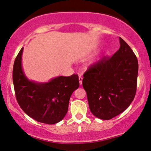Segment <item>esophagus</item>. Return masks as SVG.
<instances>
[{
	"label": "esophagus",
	"instance_id": "34e87169",
	"mask_svg": "<svg viewBox=\"0 0 151 151\" xmlns=\"http://www.w3.org/2000/svg\"><path fill=\"white\" fill-rule=\"evenodd\" d=\"M78 80H79V83H80V85H82V81H83V77H82V76H79V77H78Z\"/></svg>",
	"mask_w": 151,
	"mask_h": 151
}]
</instances>
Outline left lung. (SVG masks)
Instances as JSON below:
<instances>
[{"label": "left lung", "instance_id": "left-lung-1", "mask_svg": "<svg viewBox=\"0 0 151 151\" xmlns=\"http://www.w3.org/2000/svg\"><path fill=\"white\" fill-rule=\"evenodd\" d=\"M119 40L120 47L113 56H104L83 75V87L91 111L105 120L125 111L136 91L137 58L127 43L121 37Z\"/></svg>", "mask_w": 151, "mask_h": 151}]
</instances>
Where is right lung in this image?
Instances as JSON below:
<instances>
[{"instance_id":"right-lung-1","label":"right lung","mask_w":151,"mask_h":151,"mask_svg":"<svg viewBox=\"0 0 151 151\" xmlns=\"http://www.w3.org/2000/svg\"><path fill=\"white\" fill-rule=\"evenodd\" d=\"M23 47L16 57L13 70L17 101L23 111L37 122L58 123L68 111L72 93L79 87L78 76H60L47 83L29 80L23 70Z\"/></svg>"}]
</instances>
